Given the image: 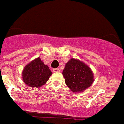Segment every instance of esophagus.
Returning a JSON list of instances; mask_svg holds the SVG:
<instances>
[{
    "instance_id": "1",
    "label": "esophagus",
    "mask_w": 124,
    "mask_h": 124,
    "mask_svg": "<svg viewBox=\"0 0 124 124\" xmlns=\"http://www.w3.org/2000/svg\"><path fill=\"white\" fill-rule=\"evenodd\" d=\"M53 72H59L60 71V69L59 68H54L53 70Z\"/></svg>"
}]
</instances>
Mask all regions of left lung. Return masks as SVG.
Here are the masks:
<instances>
[{"label":"left lung","instance_id":"obj_1","mask_svg":"<svg viewBox=\"0 0 124 124\" xmlns=\"http://www.w3.org/2000/svg\"><path fill=\"white\" fill-rule=\"evenodd\" d=\"M67 86L75 93H80L90 87L94 81L91 70L79 60L71 59L63 71Z\"/></svg>","mask_w":124,"mask_h":124}]
</instances>
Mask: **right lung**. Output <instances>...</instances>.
<instances>
[{"label":"right lung","instance_id":"obj_1","mask_svg":"<svg viewBox=\"0 0 124 124\" xmlns=\"http://www.w3.org/2000/svg\"><path fill=\"white\" fill-rule=\"evenodd\" d=\"M51 75L49 67L38 58L24 67L23 80L28 86L40 87L47 82Z\"/></svg>","mask_w":124,"mask_h":124}]
</instances>
